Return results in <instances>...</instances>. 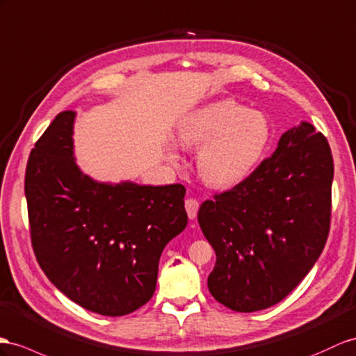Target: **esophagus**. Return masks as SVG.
Segmentation results:
<instances>
[{
	"instance_id": "1",
	"label": "esophagus",
	"mask_w": 356,
	"mask_h": 356,
	"mask_svg": "<svg viewBox=\"0 0 356 356\" xmlns=\"http://www.w3.org/2000/svg\"><path fill=\"white\" fill-rule=\"evenodd\" d=\"M185 207H186L189 220H195L197 213H198V209H200V203L197 202V200L195 198H188L185 202Z\"/></svg>"
}]
</instances>
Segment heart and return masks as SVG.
<instances>
[{
	"instance_id": "heart-1",
	"label": "heart",
	"mask_w": 356,
	"mask_h": 356,
	"mask_svg": "<svg viewBox=\"0 0 356 356\" xmlns=\"http://www.w3.org/2000/svg\"><path fill=\"white\" fill-rule=\"evenodd\" d=\"M270 138L268 115L233 99L200 106L177 126V141L185 149H200V176L216 188L247 180L265 158ZM170 158L179 159L175 152H170Z\"/></svg>"
}]
</instances>
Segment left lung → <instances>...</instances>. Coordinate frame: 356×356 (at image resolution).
Instances as JSON below:
<instances>
[{"instance_id": "obj_1", "label": "left lung", "mask_w": 356, "mask_h": 356, "mask_svg": "<svg viewBox=\"0 0 356 356\" xmlns=\"http://www.w3.org/2000/svg\"><path fill=\"white\" fill-rule=\"evenodd\" d=\"M332 177L327 140L302 122L247 180L200 206L198 224L216 254L207 287L218 302L259 312L304 280L330 233Z\"/></svg>"}]
</instances>
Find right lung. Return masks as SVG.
<instances>
[{
  "label": "right lung",
  "mask_w": 356,
  "mask_h": 356,
  "mask_svg": "<svg viewBox=\"0 0 356 356\" xmlns=\"http://www.w3.org/2000/svg\"><path fill=\"white\" fill-rule=\"evenodd\" d=\"M75 111H63L35 143L25 171L31 243L61 293L102 316L149 302L165 245L185 230L184 185L102 184L74 156Z\"/></svg>",
  "instance_id": "add662e5"
}]
</instances>
